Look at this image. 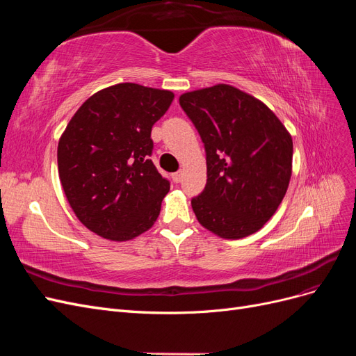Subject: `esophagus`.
<instances>
[{"mask_svg":"<svg viewBox=\"0 0 356 356\" xmlns=\"http://www.w3.org/2000/svg\"><path fill=\"white\" fill-rule=\"evenodd\" d=\"M172 179H174V182H179L182 179V172L178 170L175 174H172Z\"/></svg>","mask_w":356,"mask_h":356,"instance_id":"esophagus-1","label":"esophagus"}]
</instances>
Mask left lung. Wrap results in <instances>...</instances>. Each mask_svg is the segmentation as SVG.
<instances>
[{"label": "left lung", "mask_w": 356, "mask_h": 356, "mask_svg": "<svg viewBox=\"0 0 356 356\" xmlns=\"http://www.w3.org/2000/svg\"><path fill=\"white\" fill-rule=\"evenodd\" d=\"M179 105L197 129L208 179L191 208L224 239L260 230L281 204L293 170V139L270 108L229 84L187 92Z\"/></svg>", "instance_id": "obj_1"}]
</instances>
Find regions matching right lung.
I'll return each mask as SVG.
<instances>
[{
  "mask_svg": "<svg viewBox=\"0 0 356 356\" xmlns=\"http://www.w3.org/2000/svg\"><path fill=\"white\" fill-rule=\"evenodd\" d=\"M174 93L120 83L92 95L70 120L58 145L65 196L90 232L131 241L153 227L170 188L149 160L152 127Z\"/></svg>",
  "mask_w": 356,
  "mask_h": 356,
  "instance_id": "1",
  "label": "right lung"
}]
</instances>
